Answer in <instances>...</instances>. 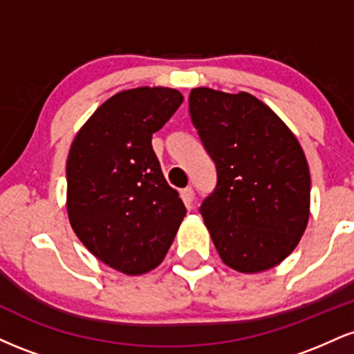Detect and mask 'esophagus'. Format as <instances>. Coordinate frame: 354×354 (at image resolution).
Wrapping results in <instances>:
<instances>
[{"label": "esophagus", "instance_id": "obj_1", "mask_svg": "<svg viewBox=\"0 0 354 354\" xmlns=\"http://www.w3.org/2000/svg\"><path fill=\"white\" fill-rule=\"evenodd\" d=\"M180 196H181V200L185 201L186 206H191V205H193V200H194V189L193 188L181 189Z\"/></svg>", "mask_w": 354, "mask_h": 354}]
</instances>
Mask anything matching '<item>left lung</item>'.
<instances>
[{"label": "left lung", "mask_w": 354, "mask_h": 354, "mask_svg": "<svg viewBox=\"0 0 354 354\" xmlns=\"http://www.w3.org/2000/svg\"><path fill=\"white\" fill-rule=\"evenodd\" d=\"M189 116L216 166L200 213L218 254L241 273L279 265L310 218V168L298 140L248 93L191 89Z\"/></svg>", "instance_id": "obj_1"}]
</instances>
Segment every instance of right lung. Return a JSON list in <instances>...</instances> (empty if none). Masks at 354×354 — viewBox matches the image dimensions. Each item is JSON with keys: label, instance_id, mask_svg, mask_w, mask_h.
<instances>
[{"label": "right lung", "instance_id": "right-lung-1", "mask_svg": "<svg viewBox=\"0 0 354 354\" xmlns=\"http://www.w3.org/2000/svg\"><path fill=\"white\" fill-rule=\"evenodd\" d=\"M183 96L171 88L121 91L93 113L66 163L68 216L100 261L126 274L160 265L186 214L153 151V133Z\"/></svg>", "mask_w": 354, "mask_h": 354}]
</instances>
